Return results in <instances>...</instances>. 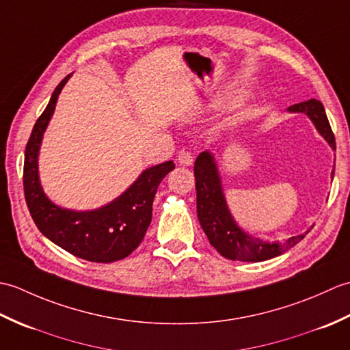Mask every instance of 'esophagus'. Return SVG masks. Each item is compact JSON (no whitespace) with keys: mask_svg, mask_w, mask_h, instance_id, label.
Listing matches in <instances>:
<instances>
[{"mask_svg":"<svg viewBox=\"0 0 350 350\" xmlns=\"http://www.w3.org/2000/svg\"><path fill=\"white\" fill-rule=\"evenodd\" d=\"M177 162L180 163L183 167H191L194 163V156H192L189 152H180L179 156H177Z\"/></svg>","mask_w":350,"mask_h":350,"instance_id":"34e87169","label":"esophagus"}]
</instances>
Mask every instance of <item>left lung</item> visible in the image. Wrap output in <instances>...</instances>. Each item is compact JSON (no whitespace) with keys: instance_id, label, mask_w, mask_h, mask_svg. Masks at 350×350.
I'll use <instances>...</instances> for the list:
<instances>
[{"instance_id":"8db88e82","label":"left lung","mask_w":350,"mask_h":350,"mask_svg":"<svg viewBox=\"0 0 350 350\" xmlns=\"http://www.w3.org/2000/svg\"><path fill=\"white\" fill-rule=\"evenodd\" d=\"M287 111L306 114L314 124L319 135L328 143L332 150H336V138H334L321 100L310 99L307 102L296 103V105L288 107ZM194 174L198 221L211 245L222 257L239 260V262H263V260L281 256L290 247L302 241L313 228L310 227L306 233L290 237L286 242H267L258 239V237L245 232L236 222L226 200L217 158L212 152L204 150L197 156ZM331 179H334V170Z\"/></svg>"}]
</instances>
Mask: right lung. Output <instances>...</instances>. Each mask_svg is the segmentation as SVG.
Instances as JSON below:
<instances>
[{
	"label": "right lung",
	"instance_id": "right-lung-1",
	"mask_svg": "<svg viewBox=\"0 0 350 350\" xmlns=\"http://www.w3.org/2000/svg\"><path fill=\"white\" fill-rule=\"evenodd\" d=\"M70 77L72 73L57 85L28 139L24 162L27 206L42 234L64 251L88 262H117L128 257L143 241L152 222L154 194L163 177L174 170V162H162L141 171L120 196L92 211H73L52 202L40 182L39 153L58 96Z\"/></svg>",
	"mask_w": 350,
	"mask_h": 350
}]
</instances>
